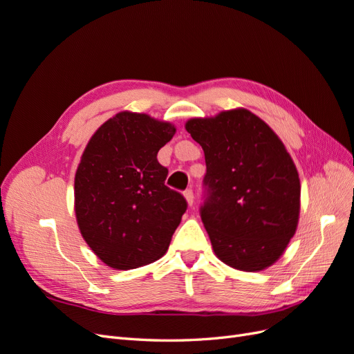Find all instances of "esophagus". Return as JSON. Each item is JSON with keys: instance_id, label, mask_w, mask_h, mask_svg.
Listing matches in <instances>:
<instances>
[{"instance_id": "34e87169", "label": "esophagus", "mask_w": 354, "mask_h": 354, "mask_svg": "<svg viewBox=\"0 0 354 354\" xmlns=\"http://www.w3.org/2000/svg\"><path fill=\"white\" fill-rule=\"evenodd\" d=\"M185 198H186L187 205L189 207H194V192H192V189L185 190Z\"/></svg>"}]
</instances>
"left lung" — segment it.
I'll return each instance as SVG.
<instances>
[{
    "label": "left lung",
    "instance_id": "left-lung-1",
    "mask_svg": "<svg viewBox=\"0 0 354 354\" xmlns=\"http://www.w3.org/2000/svg\"><path fill=\"white\" fill-rule=\"evenodd\" d=\"M185 128L205 153L208 199L201 218L214 254L236 270L267 269L298 226L301 185L291 155L243 108L192 118Z\"/></svg>",
    "mask_w": 354,
    "mask_h": 354
}]
</instances>
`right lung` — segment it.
I'll list each match as a JSON object with an SVG mask.
<instances>
[{"label": "right lung", "instance_id": "right-lung-1", "mask_svg": "<svg viewBox=\"0 0 354 354\" xmlns=\"http://www.w3.org/2000/svg\"><path fill=\"white\" fill-rule=\"evenodd\" d=\"M176 134L174 124L124 111L102 124L75 173V217L90 250L116 270L162 257L187 203L165 186L156 159Z\"/></svg>", "mask_w": 354, "mask_h": 354}]
</instances>
